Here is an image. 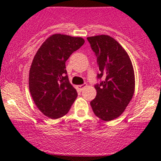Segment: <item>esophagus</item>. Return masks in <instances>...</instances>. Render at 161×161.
Segmentation results:
<instances>
[{
	"instance_id": "34e87169",
	"label": "esophagus",
	"mask_w": 161,
	"mask_h": 161,
	"mask_svg": "<svg viewBox=\"0 0 161 161\" xmlns=\"http://www.w3.org/2000/svg\"><path fill=\"white\" fill-rule=\"evenodd\" d=\"M86 84H84V85H77V86H76V89H78V90H82V89H84V88L85 87V86H86Z\"/></svg>"
}]
</instances>
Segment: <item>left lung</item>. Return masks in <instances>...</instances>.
<instances>
[{
    "mask_svg": "<svg viewBox=\"0 0 161 161\" xmlns=\"http://www.w3.org/2000/svg\"><path fill=\"white\" fill-rule=\"evenodd\" d=\"M87 39L97 56V78L104 79L95 85L97 96L91 107L102 120H114L124 112L135 93L133 65L124 48L112 37L102 35Z\"/></svg>",
    "mask_w": 161,
    "mask_h": 161,
    "instance_id": "1",
    "label": "left lung"
}]
</instances>
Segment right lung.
<instances>
[{
	"label": "right lung",
	"instance_id": "add662e5",
	"mask_svg": "<svg viewBox=\"0 0 161 161\" xmlns=\"http://www.w3.org/2000/svg\"><path fill=\"white\" fill-rule=\"evenodd\" d=\"M85 43L84 38L55 34L35 54L29 73V89L38 109L50 119L63 117L77 97L67 76L65 62Z\"/></svg>",
	"mask_w": 161,
	"mask_h": 161
}]
</instances>
